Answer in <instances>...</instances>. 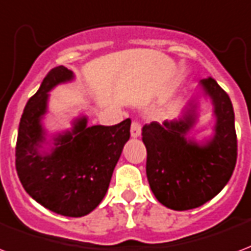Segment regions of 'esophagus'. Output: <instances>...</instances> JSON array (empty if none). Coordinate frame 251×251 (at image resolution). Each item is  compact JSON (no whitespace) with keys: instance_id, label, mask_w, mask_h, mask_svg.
Instances as JSON below:
<instances>
[{"instance_id":"34e87169","label":"esophagus","mask_w":251,"mask_h":251,"mask_svg":"<svg viewBox=\"0 0 251 251\" xmlns=\"http://www.w3.org/2000/svg\"><path fill=\"white\" fill-rule=\"evenodd\" d=\"M141 135V126L137 122H132L131 124V136L132 137H139Z\"/></svg>"}]
</instances>
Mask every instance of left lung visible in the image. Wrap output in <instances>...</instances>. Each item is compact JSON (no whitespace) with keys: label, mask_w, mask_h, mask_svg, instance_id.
<instances>
[{"label":"left lung","mask_w":251,"mask_h":251,"mask_svg":"<svg viewBox=\"0 0 251 251\" xmlns=\"http://www.w3.org/2000/svg\"><path fill=\"white\" fill-rule=\"evenodd\" d=\"M201 97L213 105L212 136L197 141L190 131L198 123ZM147 178L160 204L173 210L199 208L230 180L237 161L234 111L229 95L213 78L200 80L199 92L180 118L143 127Z\"/></svg>","instance_id":"left-lung-1"}]
</instances>
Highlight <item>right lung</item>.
<instances>
[{
	"mask_svg": "<svg viewBox=\"0 0 251 251\" xmlns=\"http://www.w3.org/2000/svg\"><path fill=\"white\" fill-rule=\"evenodd\" d=\"M73 80L74 73L58 66L29 99L18 128L16 168L22 186L38 204L66 217H83L104 199L129 139L131 120L88 127L87 116L79 115L69 129L49 132L45 119L50 92Z\"/></svg>",
	"mask_w": 251,
	"mask_h": 251,
	"instance_id": "obj_1",
	"label": "right lung"
}]
</instances>
